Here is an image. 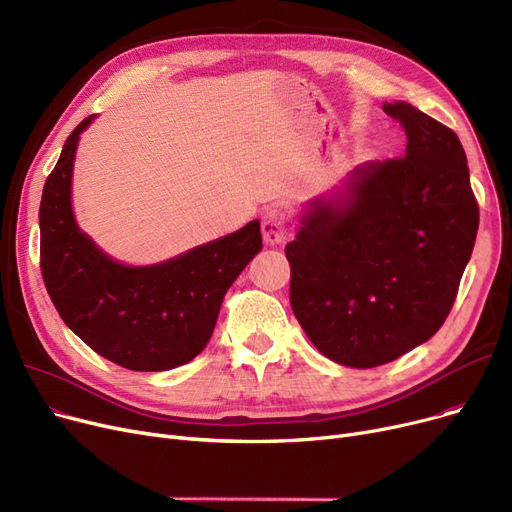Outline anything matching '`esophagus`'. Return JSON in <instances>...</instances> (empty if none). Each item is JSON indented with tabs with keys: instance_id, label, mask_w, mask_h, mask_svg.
<instances>
[{
	"instance_id": "34e87169",
	"label": "esophagus",
	"mask_w": 512,
	"mask_h": 512,
	"mask_svg": "<svg viewBox=\"0 0 512 512\" xmlns=\"http://www.w3.org/2000/svg\"><path fill=\"white\" fill-rule=\"evenodd\" d=\"M261 234H263L265 245L270 247L282 245V242L288 238V222L282 209H270L263 215Z\"/></svg>"
}]
</instances>
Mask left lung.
I'll list each match as a JSON object with an SVG mask.
<instances>
[{
	"instance_id": "obj_1",
	"label": "left lung",
	"mask_w": 512,
	"mask_h": 512,
	"mask_svg": "<svg viewBox=\"0 0 512 512\" xmlns=\"http://www.w3.org/2000/svg\"><path fill=\"white\" fill-rule=\"evenodd\" d=\"M407 153L365 161L299 215L290 305L321 355L367 369L432 338L471 259L479 209L456 134L407 101L384 103Z\"/></svg>"
}]
</instances>
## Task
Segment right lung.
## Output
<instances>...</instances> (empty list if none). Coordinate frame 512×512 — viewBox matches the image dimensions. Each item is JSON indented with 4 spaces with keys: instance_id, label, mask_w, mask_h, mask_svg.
Returning <instances> with one entry per match:
<instances>
[{
    "instance_id": "add662e5",
    "label": "right lung",
    "mask_w": 512,
    "mask_h": 512,
    "mask_svg": "<svg viewBox=\"0 0 512 512\" xmlns=\"http://www.w3.org/2000/svg\"><path fill=\"white\" fill-rule=\"evenodd\" d=\"M85 118L64 143L39 209L41 272L64 324L95 353L132 371H166L209 342L228 288L261 251L259 220L151 265L107 255L78 228L72 172Z\"/></svg>"
}]
</instances>
